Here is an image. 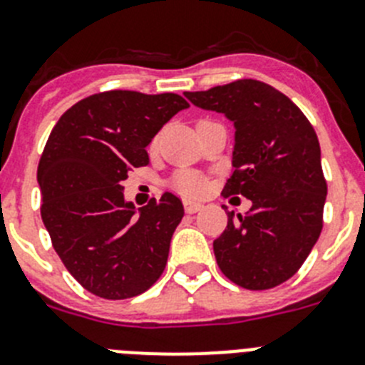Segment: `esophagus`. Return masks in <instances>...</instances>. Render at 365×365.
Wrapping results in <instances>:
<instances>
[{"mask_svg": "<svg viewBox=\"0 0 365 365\" xmlns=\"http://www.w3.org/2000/svg\"><path fill=\"white\" fill-rule=\"evenodd\" d=\"M185 210H186V214H195V212L202 210V205H201V202H195V201H190V199H185Z\"/></svg>", "mask_w": 365, "mask_h": 365, "instance_id": "obj_1", "label": "esophagus"}]
</instances>
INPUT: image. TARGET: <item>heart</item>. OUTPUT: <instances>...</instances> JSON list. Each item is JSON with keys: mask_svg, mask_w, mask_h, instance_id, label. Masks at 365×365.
Here are the masks:
<instances>
[{"mask_svg": "<svg viewBox=\"0 0 365 365\" xmlns=\"http://www.w3.org/2000/svg\"><path fill=\"white\" fill-rule=\"evenodd\" d=\"M172 186L185 195H201L206 190V182L201 175L192 172H179L173 175Z\"/></svg>", "mask_w": 365, "mask_h": 365, "instance_id": "obj_1", "label": "heart"}]
</instances>
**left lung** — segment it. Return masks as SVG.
<instances>
[{
  "instance_id": "left-lung-1",
  "label": "left lung",
  "mask_w": 365,
  "mask_h": 365,
  "mask_svg": "<svg viewBox=\"0 0 365 365\" xmlns=\"http://www.w3.org/2000/svg\"><path fill=\"white\" fill-rule=\"evenodd\" d=\"M185 95L234 122V173L222 195L252 201L245 215L228 212L214 241L219 269L243 289H272L298 272L324 227L327 182L314 128L289 96L259 80Z\"/></svg>"
}]
</instances>
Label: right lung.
<instances>
[{"label": "right lung", "instance_id": "add662e5", "mask_svg": "<svg viewBox=\"0 0 365 365\" xmlns=\"http://www.w3.org/2000/svg\"><path fill=\"white\" fill-rule=\"evenodd\" d=\"M186 108L175 93L106 91L76 102L51 131L38 164L41 219L66 269L95 296L143 294L166 267L182 202L166 192L137 212L122 180L150 163L151 138Z\"/></svg>", "mask_w": 365, "mask_h": 365}]
</instances>
